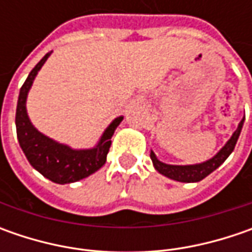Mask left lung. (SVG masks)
I'll list each match as a JSON object with an SVG mask.
<instances>
[{
  "label": "left lung",
  "instance_id": "1",
  "mask_svg": "<svg viewBox=\"0 0 252 252\" xmlns=\"http://www.w3.org/2000/svg\"><path fill=\"white\" fill-rule=\"evenodd\" d=\"M243 123H244V119L238 123L237 130L233 133L231 139L226 143V146L219 151L213 158H210L206 162L195 164V165H169V164H164V162L157 160V157H156V154L153 151H151L150 158L156 169L162 175L168 177V178L175 179V181H179V182H198V181H202L203 178H206L210 172H213L218 167H220L226 161L228 156L231 154V151L234 150L236 143L238 140V136H240L241 129H243Z\"/></svg>",
  "mask_w": 252,
  "mask_h": 252
}]
</instances>
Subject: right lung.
I'll use <instances>...</instances> for the list:
<instances>
[{
	"label": "right lung",
	"instance_id": "obj_1",
	"mask_svg": "<svg viewBox=\"0 0 252 252\" xmlns=\"http://www.w3.org/2000/svg\"><path fill=\"white\" fill-rule=\"evenodd\" d=\"M50 53H47L29 73L21 88L15 123L19 144L31 165L43 177L56 184H70L87 178L106 162V154L112 144V134L123 118H116L105 130L98 146L91 150H71L70 147L46 137L31 123L26 113V96L37 71L42 68Z\"/></svg>",
	"mask_w": 252,
	"mask_h": 252
}]
</instances>
